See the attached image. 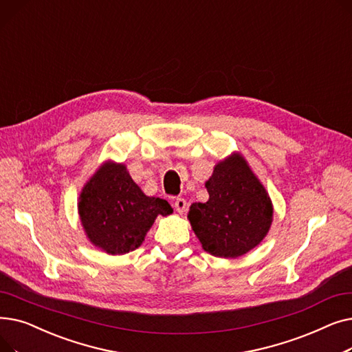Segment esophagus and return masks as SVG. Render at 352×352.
Wrapping results in <instances>:
<instances>
[{
  "label": "esophagus",
  "instance_id": "obj_1",
  "mask_svg": "<svg viewBox=\"0 0 352 352\" xmlns=\"http://www.w3.org/2000/svg\"><path fill=\"white\" fill-rule=\"evenodd\" d=\"M174 207H175V211L179 212V214H184L187 211V201L184 198H177L175 202H174Z\"/></svg>",
  "mask_w": 352,
  "mask_h": 352
}]
</instances>
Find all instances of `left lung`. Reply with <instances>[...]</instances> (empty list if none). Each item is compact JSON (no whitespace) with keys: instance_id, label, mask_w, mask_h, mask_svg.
<instances>
[{"instance_id":"1","label":"left lung","mask_w":352,"mask_h":352,"mask_svg":"<svg viewBox=\"0 0 352 352\" xmlns=\"http://www.w3.org/2000/svg\"><path fill=\"white\" fill-rule=\"evenodd\" d=\"M207 202H194L188 219L202 250L219 258H238L267 236L274 206L263 182L236 151L215 164L206 181Z\"/></svg>"}]
</instances>
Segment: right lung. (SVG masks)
I'll list each match as a JSON object with an SVG mask.
<instances>
[{
    "label": "right lung",
    "mask_w": 352,
    "mask_h": 352,
    "mask_svg": "<svg viewBox=\"0 0 352 352\" xmlns=\"http://www.w3.org/2000/svg\"><path fill=\"white\" fill-rule=\"evenodd\" d=\"M173 214L165 199L148 197L124 162L104 161L78 197V215L88 241L109 255L137 250L158 215Z\"/></svg>",
    "instance_id": "add662e5"
}]
</instances>
